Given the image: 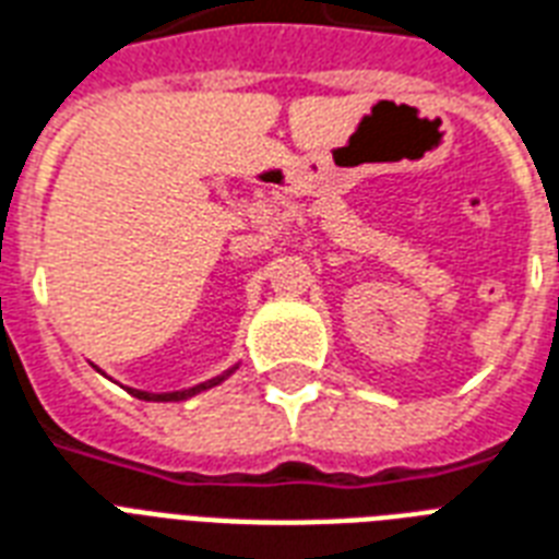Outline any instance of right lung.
Masks as SVG:
<instances>
[{"label":"right lung","instance_id":"add662e5","mask_svg":"<svg viewBox=\"0 0 559 559\" xmlns=\"http://www.w3.org/2000/svg\"><path fill=\"white\" fill-rule=\"evenodd\" d=\"M240 369V364H234L231 369H225L223 374H216V378H207V381L195 383V386H187V390H176V393H146V390H134V386H126L128 393L134 395V399H140V402H187V399H193V395L204 393V390H211V386H219V383L228 378V374H234ZM102 372V369H99ZM105 374V372H102Z\"/></svg>","mask_w":559,"mask_h":559}]
</instances>
